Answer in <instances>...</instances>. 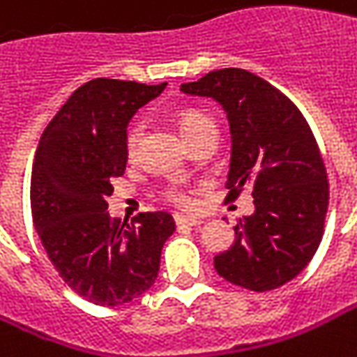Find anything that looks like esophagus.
Masks as SVG:
<instances>
[{"label":"esophagus","instance_id":"obj_1","mask_svg":"<svg viewBox=\"0 0 357 357\" xmlns=\"http://www.w3.org/2000/svg\"><path fill=\"white\" fill-rule=\"evenodd\" d=\"M199 218H192V216H176V224H178L179 228H183V226H198Z\"/></svg>","mask_w":357,"mask_h":357}]
</instances>
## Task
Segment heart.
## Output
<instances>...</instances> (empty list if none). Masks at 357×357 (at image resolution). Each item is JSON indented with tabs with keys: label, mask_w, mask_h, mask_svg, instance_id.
<instances>
[{
	"label": "heart",
	"mask_w": 357,
	"mask_h": 357,
	"mask_svg": "<svg viewBox=\"0 0 357 357\" xmlns=\"http://www.w3.org/2000/svg\"><path fill=\"white\" fill-rule=\"evenodd\" d=\"M178 125L181 135L185 137V139H190L192 135H196L198 131H202L204 127H212L214 121H212V116L206 115L204 111H198V109H183L178 115ZM214 127H216V125H214ZM141 133H143L141 123H133V125L127 129V135H125V151H127V155L133 158L137 153L139 143H141ZM163 198L167 199L169 204H174V206H179V208H188V206H190V196H188L183 190H179V188H169V190H165Z\"/></svg>",
	"instance_id": "obj_1"
}]
</instances>
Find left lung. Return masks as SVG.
<instances>
[{
  "mask_svg": "<svg viewBox=\"0 0 357 357\" xmlns=\"http://www.w3.org/2000/svg\"><path fill=\"white\" fill-rule=\"evenodd\" d=\"M181 91L224 107L232 133L228 199L248 185L257 208L236 222V241L214 259V268L257 293L289 283L317 252L329 204L327 172L309 123L289 96L242 68L208 73Z\"/></svg>",
  "mask_w": 357,
  "mask_h": 357,
  "instance_id": "8db88e82",
  "label": "left lung"
}]
</instances>
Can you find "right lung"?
I'll return each instance as SVG.
<instances>
[{
    "label": "right lung",
    "mask_w": 357,
    "mask_h": 357,
    "mask_svg": "<svg viewBox=\"0 0 357 357\" xmlns=\"http://www.w3.org/2000/svg\"><path fill=\"white\" fill-rule=\"evenodd\" d=\"M163 84L95 78L64 102L40 137L32 165L33 226L62 281L102 307L129 303L155 283L167 212L111 218L113 178L125 174L127 125Z\"/></svg>",
    "instance_id": "right-lung-1"
}]
</instances>
